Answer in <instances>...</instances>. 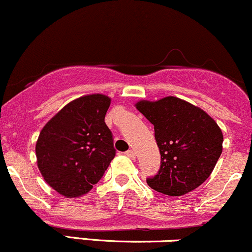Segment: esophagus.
Returning <instances> with one entry per match:
<instances>
[{
    "instance_id": "obj_1",
    "label": "esophagus",
    "mask_w": 252,
    "mask_h": 252,
    "mask_svg": "<svg viewBox=\"0 0 252 252\" xmlns=\"http://www.w3.org/2000/svg\"><path fill=\"white\" fill-rule=\"evenodd\" d=\"M126 156H129V158H135V152H134V149H129V150H126Z\"/></svg>"
}]
</instances>
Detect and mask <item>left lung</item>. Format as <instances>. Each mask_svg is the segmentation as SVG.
Here are the masks:
<instances>
[{
  "label": "left lung",
  "instance_id": "left-lung-1",
  "mask_svg": "<svg viewBox=\"0 0 252 252\" xmlns=\"http://www.w3.org/2000/svg\"><path fill=\"white\" fill-rule=\"evenodd\" d=\"M136 108L154 126L161 164L147 178L150 189L163 195L192 192L209 178L222 150L218 124L201 109L176 97L142 100Z\"/></svg>",
  "mask_w": 252,
  "mask_h": 252
}]
</instances>
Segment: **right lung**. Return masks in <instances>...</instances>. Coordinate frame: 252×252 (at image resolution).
Wrapping results in <instances>:
<instances>
[{
	"label": "right lung",
	"mask_w": 252,
	"mask_h": 252,
	"mask_svg": "<svg viewBox=\"0 0 252 252\" xmlns=\"http://www.w3.org/2000/svg\"><path fill=\"white\" fill-rule=\"evenodd\" d=\"M110 98L90 94L68 103L43 126L35 152L46 182L72 198L88 193L114 160V136L105 120Z\"/></svg>",
	"instance_id": "right-lung-1"
}]
</instances>
